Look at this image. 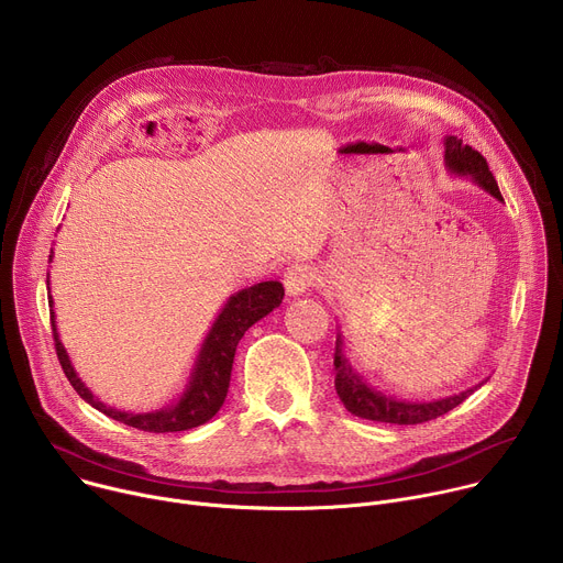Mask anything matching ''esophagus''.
<instances>
[{"label":"esophagus","instance_id":"obj_1","mask_svg":"<svg viewBox=\"0 0 563 563\" xmlns=\"http://www.w3.org/2000/svg\"><path fill=\"white\" fill-rule=\"evenodd\" d=\"M283 285L287 296H300L305 294L309 287L316 285V272L307 265H294L285 272L283 276Z\"/></svg>","mask_w":563,"mask_h":563}]
</instances>
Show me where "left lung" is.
<instances>
[{
    "mask_svg": "<svg viewBox=\"0 0 563 563\" xmlns=\"http://www.w3.org/2000/svg\"><path fill=\"white\" fill-rule=\"evenodd\" d=\"M443 146H445V167L450 174L459 176V178H470L476 187H481L484 191H488L490 196H495L497 200L504 202L501 191L497 187V180L493 176V172L488 169L486 157L481 155L478 151H474L472 146L463 144L459 137L454 135H445L443 137ZM345 343L341 332L336 334V352H334V385H336V394L343 400V406L347 412H352L354 417L367 419V421H378V423H394V426H417V423H426L432 421L450 410H454L459 404L474 391L486 380L476 383L474 387H467L459 394L445 396V398H434V400H404L396 398L391 394H385L376 387H372L358 372L356 367L350 363V358L345 356Z\"/></svg>",
    "mask_w": 563,
    "mask_h": 563,
    "instance_id": "8db88e82",
    "label": "left lung"
}]
</instances>
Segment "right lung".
Returning <instances> with one entry per match:
<instances>
[{"instance_id":"1","label":"right lung","mask_w":563,"mask_h":563,"mask_svg":"<svg viewBox=\"0 0 563 563\" xmlns=\"http://www.w3.org/2000/svg\"><path fill=\"white\" fill-rule=\"evenodd\" d=\"M48 261H53V250H51ZM46 285H51L48 278H46ZM283 296H285V289L278 280L256 283L252 287H245V289L231 294L227 298V302L222 305L220 313L216 316L209 334L205 336V341L200 345V352L196 356V363L191 367V374H189V380H187L183 394L178 396L176 404H172L167 408H159L155 412L135 415V412H122V410H115V408L102 404V400L85 385V380L77 376L70 358L59 341L57 325H55V311L51 309V325H53L57 358H59V365H62L68 383L73 385V389L82 396L89 406H93L109 419H115L124 426H131V428L144 430V432H155V434L191 430V428L207 423L222 408L227 389H229V380H231V365H233L235 347H238L240 339H243L245 332L254 323H258L261 318H265L269 311H274L283 302ZM48 305L53 307L51 287H48Z\"/></svg>"}]
</instances>
